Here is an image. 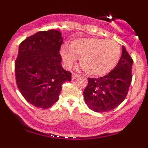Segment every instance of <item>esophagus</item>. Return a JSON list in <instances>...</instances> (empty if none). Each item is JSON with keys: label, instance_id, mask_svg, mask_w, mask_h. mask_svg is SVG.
Wrapping results in <instances>:
<instances>
[{"label": "esophagus", "instance_id": "esophagus-1", "mask_svg": "<svg viewBox=\"0 0 148 148\" xmlns=\"http://www.w3.org/2000/svg\"><path fill=\"white\" fill-rule=\"evenodd\" d=\"M80 75H78V74H75V73H73V75H72V79L74 80V79H76V78H79Z\"/></svg>", "mask_w": 148, "mask_h": 148}]
</instances>
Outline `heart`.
I'll list each match as a JSON object with an SVG mask.
<instances>
[{"label":"heart","mask_w":148,"mask_h":148,"mask_svg":"<svg viewBox=\"0 0 148 148\" xmlns=\"http://www.w3.org/2000/svg\"><path fill=\"white\" fill-rule=\"evenodd\" d=\"M61 55L67 66H73L79 56L84 71L90 76L99 77L114 69L121 57V48L114 40L80 38L74 40L70 47H63Z\"/></svg>","instance_id":"heart-1"}]
</instances>
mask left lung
Here are the masks:
<instances>
[{
    "label": "left lung",
    "instance_id": "obj_1",
    "mask_svg": "<svg viewBox=\"0 0 148 148\" xmlns=\"http://www.w3.org/2000/svg\"><path fill=\"white\" fill-rule=\"evenodd\" d=\"M133 59L125 47L119 61L107 75L88 78V84L84 90L85 103L90 110L104 113L112 110L125 100L132 80Z\"/></svg>",
    "mask_w": 148,
    "mask_h": 148
}]
</instances>
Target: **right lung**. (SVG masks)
<instances>
[{
  "instance_id": "right-lung-1",
  "label": "right lung",
  "mask_w": 148,
  "mask_h": 148,
  "mask_svg": "<svg viewBox=\"0 0 148 148\" xmlns=\"http://www.w3.org/2000/svg\"><path fill=\"white\" fill-rule=\"evenodd\" d=\"M62 44L61 32L50 29L36 32L19 46L15 64L17 85L35 107L51 108L59 98L63 84L71 81V73L61 64Z\"/></svg>"
}]
</instances>
